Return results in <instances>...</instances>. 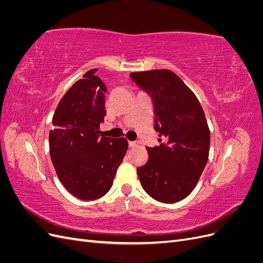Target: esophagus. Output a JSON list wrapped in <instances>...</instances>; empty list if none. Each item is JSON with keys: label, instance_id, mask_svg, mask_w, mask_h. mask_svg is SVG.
<instances>
[{"label": "esophagus", "instance_id": "1", "mask_svg": "<svg viewBox=\"0 0 263 263\" xmlns=\"http://www.w3.org/2000/svg\"><path fill=\"white\" fill-rule=\"evenodd\" d=\"M128 146H129L130 148H134V147L138 146V142H137V141H129V142H128Z\"/></svg>", "mask_w": 263, "mask_h": 263}]
</instances>
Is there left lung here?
Returning a JSON list of instances; mask_svg holds the SVG:
<instances>
[{
    "instance_id": "8db88e82",
    "label": "left lung",
    "mask_w": 263,
    "mask_h": 263,
    "mask_svg": "<svg viewBox=\"0 0 263 263\" xmlns=\"http://www.w3.org/2000/svg\"><path fill=\"white\" fill-rule=\"evenodd\" d=\"M151 97L160 145L147 147L148 161L137 168L141 186L162 203H176L194 190L209 160L210 129L195 94L170 70L130 73Z\"/></svg>"
}]
</instances>
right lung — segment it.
I'll return each mask as SVG.
<instances>
[{
	"label": "right lung",
	"instance_id": "add662e5",
	"mask_svg": "<svg viewBox=\"0 0 263 263\" xmlns=\"http://www.w3.org/2000/svg\"><path fill=\"white\" fill-rule=\"evenodd\" d=\"M92 69L63 95L52 118L49 151L60 182L73 196L93 201L112 187L128 148L125 138L101 137L105 84Z\"/></svg>",
	"mask_w": 263,
	"mask_h": 263
}]
</instances>
